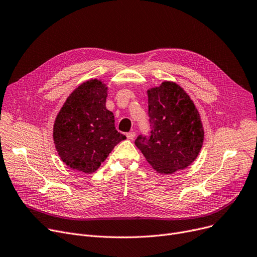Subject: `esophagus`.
<instances>
[{
	"mask_svg": "<svg viewBox=\"0 0 257 257\" xmlns=\"http://www.w3.org/2000/svg\"><path fill=\"white\" fill-rule=\"evenodd\" d=\"M126 136H127V139H128V140H133L134 138H136V132H134V131H131V132L127 133Z\"/></svg>",
	"mask_w": 257,
	"mask_h": 257,
	"instance_id": "obj_1",
	"label": "esophagus"
}]
</instances>
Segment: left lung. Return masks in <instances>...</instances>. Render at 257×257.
Instances as JSON below:
<instances>
[{
	"label": "left lung",
	"mask_w": 257,
	"mask_h": 257,
	"mask_svg": "<svg viewBox=\"0 0 257 257\" xmlns=\"http://www.w3.org/2000/svg\"><path fill=\"white\" fill-rule=\"evenodd\" d=\"M150 137L134 142L160 174L187 168L203 145L204 129L197 108L184 89L172 81L148 89Z\"/></svg>",
	"instance_id": "8db88e82"
}]
</instances>
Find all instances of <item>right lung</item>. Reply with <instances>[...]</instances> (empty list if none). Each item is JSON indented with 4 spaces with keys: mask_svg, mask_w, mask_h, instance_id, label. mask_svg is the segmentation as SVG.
Returning a JSON list of instances; mask_svg holds the SVG:
<instances>
[{
    "mask_svg": "<svg viewBox=\"0 0 257 257\" xmlns=\"http://www.w3.org/2000/svg\"><path fill=\"white\" fill-rule=\"evenodd\" d=\"M107 90L101 80L83 82L67 97L55 118L54 144L61 160L73 170L96 172L114 146L126 140L106 108Z\"/></svg>",
    "mask_w": 257,
    "mask_h": 257,
    "instance_id": "obj_1",
    "label": "right lung"
}]
</instances>
